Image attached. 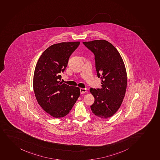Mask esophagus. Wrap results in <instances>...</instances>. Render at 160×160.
I'll return each instance as SVG.
<instances>
[{
    "label": "esophagus",
    "instance_id": "obj_1",
    "mask_svg": "<svg viewBox=\"0 0 160 160\" xmlns=\"http://www.w3.org/2000/svg\"><path fill=\"white\" fill-rule=\"evenodd\" d=\"M86 91H87L86 88H80V92H81V94H84L85 92H86Z\"/></svg>",
    "mask_w": 160,
    "mask_h": 160
}]
</instances>
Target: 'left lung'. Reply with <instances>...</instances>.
Segmentation results:
<instances>
[{
  "mask_svg": "<svg viewBox=\"0 0 160 160\" xmlns=\"http://www.w3.org/2000/svg\"><path fill=\"white\" fill-rule=\"evenodd\" d=\"M83 44L94 54L98 77L101 80L100 88H90L95 98L91 110L98 118H110L119 109L126 92L124 62L116 48L108 41L95 40Z\"/></svg>",
  "mask_w": 160,
  "mask_h": 160,
  "instance_id": "8db88e82",
  "label": "left lung"
}]
</instances>
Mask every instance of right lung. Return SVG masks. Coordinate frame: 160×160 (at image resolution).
Masks as SVG:
<instances>
[{
    "label": "right lung",
    "instance_id": "add662e5",
    "mask_svg": "<svg viewBox=\"0 0 160 160\" xmlns=\"http://www.w3.org/2000/svg\"><path fill=\"white\" fill-rule=\"evenodd\" d=\"M79 44L74 42L54 44L42 52L36 65L33 78L36 98L41 108L54 118L68 114L80 95L78 87L60 81L61 72Z\"/></svg>",
    "mask_w": 160,
    "mask_h": 160
}]
</instances>
